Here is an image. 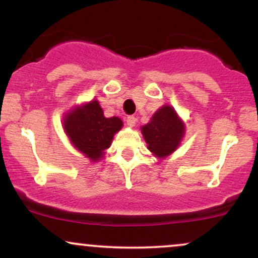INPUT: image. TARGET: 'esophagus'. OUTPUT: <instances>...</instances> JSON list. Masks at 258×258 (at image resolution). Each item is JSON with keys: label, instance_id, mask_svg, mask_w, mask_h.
<instances>
[{"label": "esophagus", "instance_id": "1", "mask_svg": "<svg viewBox=\"0 0 258 258\" xmlns=\"http://www.w3.org/2000/svg\"><path fill=\"white\" fill-rule=\"evenodd\" d=\"M126 122H127V126H130V127H135V126H136V122H137V119H136L135 116H133V115H131V116H127Z\"/></svg>", "mask_w": 258, "mask_h": 258}]
</instances>
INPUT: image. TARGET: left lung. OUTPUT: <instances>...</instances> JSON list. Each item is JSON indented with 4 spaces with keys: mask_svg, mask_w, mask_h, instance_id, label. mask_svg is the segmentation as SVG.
Instances as JSON below:
<instances>
[{
    "mask_svg": "<svg viewBox=\"0 0 258 258\" xmlns=\"http://www.w3.org/2000/svg\"><path fill=\"white\" fill-rule=\"evenodd\" d=\"M148 149L159 161L174 153L181 145L185 133V125L172 106L164 105L140 127Z\"/></svg>",
    "mask_w": 258,
    "mask_h": 258,
    "instance_id": "obj_1",
    "label": "left lung"
}]
</instances>
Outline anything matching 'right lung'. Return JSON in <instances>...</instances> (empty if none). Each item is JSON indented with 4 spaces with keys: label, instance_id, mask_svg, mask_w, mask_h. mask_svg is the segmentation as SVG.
<instances>
[{
    "label": "right lung",
    "instance_id": "obj_1",
    "mask_svg": "<svg viewBox=\"0 0 258 258\" xmlns=\"http://www.w3.org/2000/svg\"><path fill=\"white\" fill-rule=\"evenodd\" d=\"M118 116L106 118L99 101L91 100L76 105L63 116V128L70 143L90 162L105 158L114 135L122 128Z\"/></svg>",
    "mask_w": 258,
    "mask_h": 258
}]
</instances>
